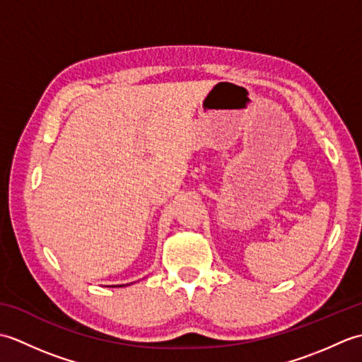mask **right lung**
<instances>
[{"instance_id":"right-lung-1","label":"right lung","mask_w":362,"mask_h":362,"mask_svg":"<svg viewBox=\"0 0 362 362\" xmlns=\"http://www.w3.org/2000/svg\"><path fill=\"white\" fill-rule=\"evenodd\" d=\"M119 286H124V284H119Z\"/></svg>"}]
</instances>
